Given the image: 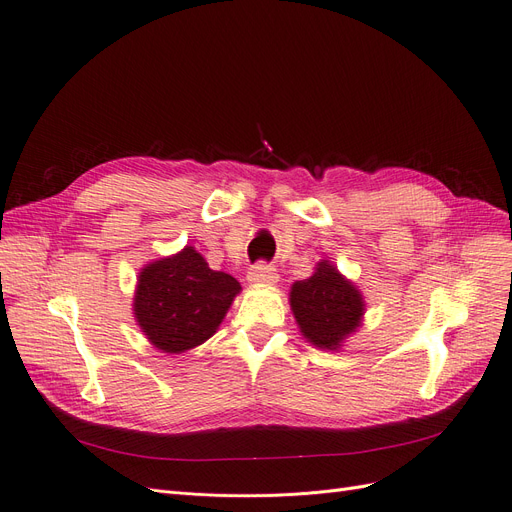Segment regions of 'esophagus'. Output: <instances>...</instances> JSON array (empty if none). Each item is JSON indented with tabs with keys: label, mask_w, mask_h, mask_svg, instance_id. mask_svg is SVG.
Returning a JSON list of instances; mask_svg holds the SVG:
<instances>
[{
	"label": "esophagus",
	"mask_w": 512,
	"mask_h": 512,
	"mask_svg": "<svg viewBox=\"0 0 512 512\" xmlns=\"http://www.w3.org/2000/svg\"><path fill=\"white\" fill-rule=\"evenodd\" d=\"M277 279H279L277 271L269 267V264H256V267H252L248 273V281L252 285H275Z\"/></svg>",
	"instance_id": "esophagus-1"
}]
</instances>
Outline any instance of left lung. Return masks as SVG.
<instances>
[{"label": "left lung", "mask_w": 512, "mask_h": 512, "mask_svg": "<svg viewBox=\"0 0 512 512\" xmlns=\"http://www.w3.org/2000/svg\"><path fill=\"white\" fill-rule=\"evenodd\" d=\"M290 309L306 342L315 349L340 351L346 338L363 325L365 298L334 262L321 260L309 279L290 288Z\"/></svg>", "instance_id": "obj_1"}]
</instances>
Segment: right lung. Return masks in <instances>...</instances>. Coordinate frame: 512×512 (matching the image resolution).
<instances>
[{
    "instance_id": "add662e5",
    "label": "right lung",
    "mask_w": 512,
    "mask_h": 512,
    "mask_svg": "<svg viewBox=\"0 0 512 512\" xmlns=\"http://www.w3.org/2000/svg\"><path fill=\"white\" fill-rule=\"evenodd\" d=\"M239 292L235 277L212 271L193 245H185L140 269L132 311L157 351L180 355L216 334Z\"/></svg>"
}]
</instances>
